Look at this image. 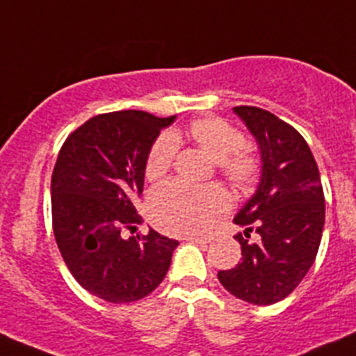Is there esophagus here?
Here are the masks:
<instances>
[{
  "label": "esophagus",
  "instance_id": "1",
  "mask_svg": "<svg viewBox=\"0 0 356 356\" xmlns=\"http://www.w3.org/2000/svg\"><path fill=\"white\" fill-rule=\"evenodd\" d=\"M187 241L191 243H197V245H208V243H211V239L209 238H201V236H187Z\"/></svg>",
  "mask_w": 356,
  "mask_h": 356
}]
</instances>
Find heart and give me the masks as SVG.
<instances>
[{"label":"heart","mask_w":356,"mask_h":356,"mask_svg":"<svg viewBox=\"0 0 356 356\" xmlns=\"http://www.w3.org/2000/svg\"><path fill=\"white\" fill-rule=\"evenodd\" d=\"M187 136L218 165L225 180L236 187H246L257 178L259 162L243 150L245 136L238 127L218 117L197 118L187 129ZM180 148V134L162 133L147 155L145 176L155 181L171 169ZM148 215L162 231L171 234H201L229 209V197L220 188H192L169 181L148 195Z\"/></svg>","instance_id":"heart-1"}]
</instances>
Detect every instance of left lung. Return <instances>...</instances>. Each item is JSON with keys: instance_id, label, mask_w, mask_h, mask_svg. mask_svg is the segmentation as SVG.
Listing matches in <instances>:
<instances>
[{"instance_id": "obj_1", "label": "left lung", "mask_w": 356, "mask_h": 356, "mask_svg": "<svg viewBox=\"0 0 356 356\" xmlns=\"http://www.w3.org/2000/svg\"><path fill=\"white\" fill-rule=\"evenodd\" d=\"M255 138L262 175L255 194L234 216L245 227L241 262L218 270L227 292L257 306L283 300L316 259L325 223V197L316 161L306 140L270 111L236 106ZM252 232L257 242H248Z\"/></svg>"}]
</instances>
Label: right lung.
<instances>
[{
    "instance_id": "1",
    "label": "right lung",
    "mask_w": 356,
    "mask_h": 356,
    "mask_svg": "<svg viewBox=\"0 0 356 356\" xmlns=\"http://www.w3.org/2000/svg\"><path fill=\"white\" fill-rule=\"evenodd\" d=\"M176 117L125 110L96 115L64 141L52 172V225L74 280L113 304L134 302L164 280L176 239L150 229L124 238L141 216L145 162L161 131Z\"/></svg>"
}]
</instances>
